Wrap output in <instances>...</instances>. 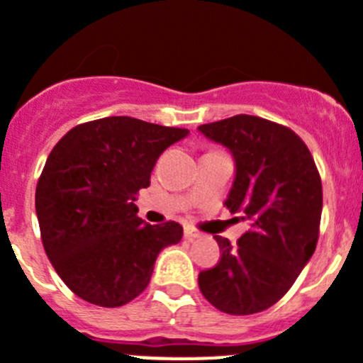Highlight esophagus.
<instances>
[{
	"instance_id": "1",
	"label": "esophagus",
	"mask_w": 363,
	"mask_h": 363,
	"mask_svg": "<svg viewBox=\"0 0 363 363\" xmlns=\"http://www.w3.org/2000/svg\"><path fill=\"white\" fill-rule=\"evenodd\" d=\"M200 232H196L195 228H191V227H186L184 228V238L188 239V241H195V239H199L200 238Z\"/></svg>"
}]
</instances>
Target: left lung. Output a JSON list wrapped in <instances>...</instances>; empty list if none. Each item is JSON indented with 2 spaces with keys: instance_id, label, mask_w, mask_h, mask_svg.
I'll list each match as a JSON object with an SVG mask.
<instances>
[{
  "instance_id": "obj_1",
  "label": "left lung",
  "mask_w": 363,
  "mask_h": 363,
  "mask_svg": "<svg viewBox=\"0 0 363 363\" xmlns=\"http://www.w3.org/2000/svg\"><path fill=\"white\" fill-rule=\"evenodd\" d=\"M199 131L230 150L235 179L225 206L250 221L238 245L214 235L221 259L199 275L218 311L248 315L275 305L314 253L323 211L321 177L303 140L286 125L235 115Z\"/></svg>"
}]
</instances>
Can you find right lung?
<instances>
[{"label": "right lung", "mask_w": 363, "mask_h": 363, "mask_svg": "<svg viewBox=\"0 0 363 363\" xmlns=\"http://www.w3.org/2000/svg\"><path fill=\"white\" fill-rule=\"evenodd\" d=\"M188 129L106 117L70 129L49 154L35 191L42 245L65 286L99 307H122L149 286L175 221L145 223L135 200L157 157Z\"/></svg>", "instance_id": "add662e5"}]
</instances>
